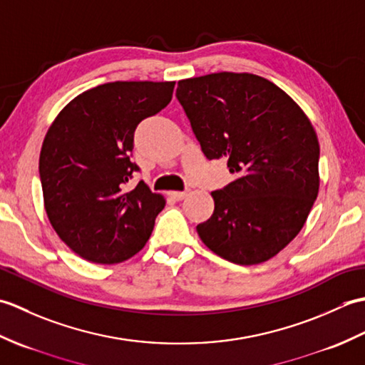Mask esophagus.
<instances>
[{
  "mask_svg": "<svg viewBox=\"0 0 365 365\" xmlns=\"http://www.w3.org/2000/svg\"><path fill=\"white\" fill-rule=\"evenodd\" d=\"M169 196L174 197L175 200H182V199H185V196H187V192H185V191H170Z\"/></svg>",
  "mask_w": 365,
  "mask_h": 365,
  "instance_id": "esophagus-1",
  "label": "esophagus"
}]
</instances>
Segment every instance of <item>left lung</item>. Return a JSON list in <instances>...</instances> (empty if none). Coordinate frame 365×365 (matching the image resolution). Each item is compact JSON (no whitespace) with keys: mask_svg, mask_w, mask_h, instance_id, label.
Masks as SVG:
<instances>
[{"mask_svg":"<svg viewBox=\"0 0 365 365\" xmlns=\"http://www.w3.org/2000/svg\"><path fill=\"white\" fill-rule=\"evenodd\" d=\"M177 98L205 157L224 158L235 175L212 192L213 215L196 227L200 240L237 265L274 257L319 196L320 144L311 120L287 92L252 73L180 80Z\"/></svg>","mask_w":365,"mask_h":365,"instance_id":"8db88e82","label":"left lung"}]
</instances>
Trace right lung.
Masks as SVG:
<instances>
[{
    "label": "right lung",
    "mask_w": 365,
    "mask_h": 365,
    "mask_svg": "<svg viewBox=\"0 0 365 365\" xmlns=\"http://www.w3.org/2000/svg\"><path fill=\"white\" fill-rule=\"evenodd\" d=\"M175 81H114L84 91L54 118L38 174L54 232L84 260L113 265L149 240L166 200L141 180L125 190L138 123L173 98Z\"/></svg>",
    "instance_id": "right-lung-1"
}]
</instances>
